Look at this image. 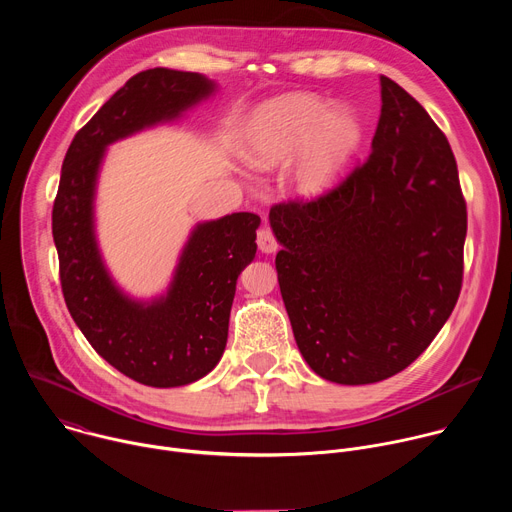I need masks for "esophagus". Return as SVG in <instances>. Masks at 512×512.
Listing matches in <instances>:
<instances>
[{
    "mask_svg": "<svg viewBox=\"0 0 512 512\" xmlns=\"http://www.w3.org/2000/svg\"><path fill=\"white\" fill-rule=\"evenodd\" d=\"M257 247H259L261 253H275L277 251V239L273 237L271 229L261 227L257 231Z\"/></svg>",
    "mask_w": 512,
    "mask_h": 512,
    "instance_id": "esophagus-1",
    "label": "esophagus"
}]
</instances>
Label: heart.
<instances>
[{
	"mask_svg": "<svg viewBox=\"0 0 512 512\" xmlns=\"http://www.w3.org/2000/svg\"><path fill=\"white\" fill-rule=\"evenodd\" d=\"M360 123L346 107L326 109V103L308 93H294L267 103L255 121L247 158L259 170H269L294 156L296 186L304 196L326 192L340 168L360 143Z\"/></svg>",
	"mask_w": 512,
	"mask_h": 512,
	"instance_id": "heart-1",
	"label": "heart"
}]
</instances>
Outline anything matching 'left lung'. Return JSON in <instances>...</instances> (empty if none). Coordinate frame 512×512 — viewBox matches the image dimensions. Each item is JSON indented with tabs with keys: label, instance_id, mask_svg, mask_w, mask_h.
Here are the masks:
<instances>
[{
	"label": "left lung",
	"instance_id": "1",
	"mask_svg": "<svg viewBox=\"0 0 512 512\" xmlns=\"http://www.w3.org/2000/svg\"><path fill=\"white\" fill-rule=\"evenodd\" d=\"M381 101L367 160L330 192L269 210L298 348L316 375L340 385L407 369L462 289L468 216L454 152L387 77Z\"/></svg>",
	"mask_w": 512,
	"mask_h": 512
}]
</instances>
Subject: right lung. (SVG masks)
<instances>
[{
	"label": "right lung",
	"mask_w": 512,
	"mask_h": 512,
	"mask_svg": "<svg viewBox=\"0 0 512 512\" xmlns=\"http://www.w3.org/2000/svg\"><path fill=\"white\" fill-rule=\"evenodd\" d=\"M198 72L150 68L131 77L75 135L52 208L66 308L111 367L148 387H182L221 360L237 277L257 251L261 218L233 212L194 227L164 296L139 302L111 279L95 237V188L107 145L178 119L214 93Z\"/></svg>",
	"instance_id": "right-lung-1"
}]
</instances>
